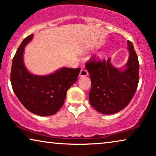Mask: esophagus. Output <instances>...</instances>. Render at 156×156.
<instances>
[{"label":"esophagus","instance_id":"obj_1","mask_svg":"<svg viewBox=\"0 0 156 156\" xmlns=\"http://www.w3.org/2000/svg\"><path fill=\"white\" fill-rule=\"evenodd\" d=\"M89 73H88L87 70H86L84 69H82L80 73V77H83V76H87Z\"/></svg>","mask_w":156,"mask_h":156}]
</instances>
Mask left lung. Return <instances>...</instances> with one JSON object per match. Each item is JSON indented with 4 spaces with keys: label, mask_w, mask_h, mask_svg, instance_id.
<instances>
[{
    "label": "left lung",
    "mask_w": 156,
    "mask_h": 156,
    "mask_svg": "<svg viewBox=\"0 0 156 156\" xmlns=\"http://www.w3.org/2000/svg\"><path fill=\"white\" fill-rule=\"evenodd\" d=\"M129 58L125 66L115 67L111 58L102 61L96 58L86 64L91 81L90 104L104 115L120 111L132 100L139 83V64L132 43L127 41Z\"/></svg>",
    "instance_id": "obj_1"
}]
</instances>
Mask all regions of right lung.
<instances>
[{"instance_id": "add662e5", "label": "right lung", "mask_w": 156, "mask_h": 156, "mask_svg": "<svg viewBox=\"0 0 156 156\" xmlns=\"http://www.w3.org/2000/svg\"><path fill=\"white\" fill-rule=\"evenodd\" d=\"M34 35L22 41L13 58L11 84L26 109L39 116L55 114L62 107L67 90L77 80L80 68L61 67L46 75L31 74L24 65V52Z\"/></svg>"}]
</instances>
